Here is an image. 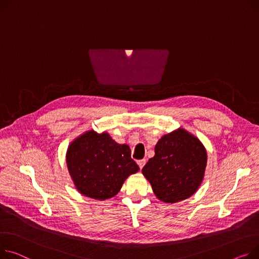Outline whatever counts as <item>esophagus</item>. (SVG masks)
<instances>
[{"mask_svg":"<svg viewBox=\"0 0 259 259\" xmlns=\"http://www.w3.org/2000/svg\"><path fill=\"white\" fill-rule=\"evenodd\" d=\"M137 164H139L140 168L142 169L144 167V165L146 164V159H141V160H137Z\"/></svg>","mask_w":259,"mask_h":259,"instance_id":"esophagus-1","label":"esophagus"}]
</instances>
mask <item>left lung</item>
I'll return each mask as SVG.
<instances>
[{
  "label": "left lung",
  "mask_w": 259,
  "mask_h": 259,
  "mask_svg": "<svg viewBox=\"0 0 259 259\" xmlns=\"http://www.w3.org/2000/svg\"><path fill=\"white\" fill-rule=\"evenodd\" d=\"M207 162L201 142L183 129L163 135L155 146L154 157L142 171L156 197L176 203L193 196L200 186Z\"/></svg>",
  "instance_id": "1"
}]
</instances>
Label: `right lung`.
<instances>
[{
  "label": "right lung",
  "instance_id": "add662e5",
  "mask_svg": "<svg viewBox=\"0 0 259 259\" xmlns=\"http://www.w3.org/2000/svg\"><path fill=\"white\" fill-rule=\"evenodd\" d=\"M66 164L78 191L97 200L115 196L126 178L140 169L131 158L129 146L95 131H88L71 144Z\"/></svg>",
  "mask_w": 259,
  "mask_h": 259
}]
</instances>
